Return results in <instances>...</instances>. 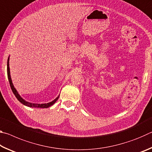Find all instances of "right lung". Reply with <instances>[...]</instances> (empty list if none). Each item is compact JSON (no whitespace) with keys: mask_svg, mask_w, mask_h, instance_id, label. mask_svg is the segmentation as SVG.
<instances>
[{"mask_svg":"<svg viewBox=\"0 0 152 152\" xmlns=\"http://www.w3.org/2000/svg\"><path fill=\"white\" fill-rule=\"evenodd\" d=\"M7 75H8V79L9 81V84L10 86H11V88L12 92L15 94V96H16L18 101H19L20 102H21L22 104H23L25 106H27L29 107H32V108H48L50 107L51 105H53L55 102L57 101V100L59 99V96L53 100V101H51L50 102H48V103H44V104H35V103H31V102H27L26 101L23 99V98L20 96L18 93V92L17 91V90L15 89V88L13 86V84L12 82V80L11 78V74H10V68H9V57L8 58V60H7Z\"/></svg>","mask_w":152,"mask_h":152,"instance_id":"add662e5","label":"right lung"}]
</instances>
